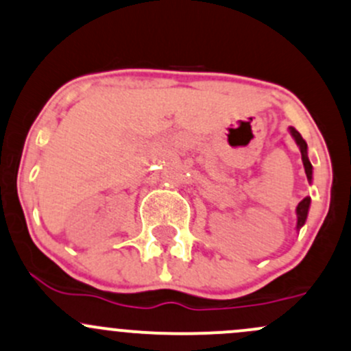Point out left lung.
I'll return each mask as SVG.
<instances>
[{
	"instance_id": "left-lung-1",
	"label": "left lung",
	"mask_w": 351,
	"mask_h": 351,
	"mask_svg": "<svg viewBox=\"0 0 351 351\" xmlns=\"http://www.w3.org/2000/svg\"><path fill=\"white\" fill-rule=\"evenodd\" d=\"M289 134L293 136V139L296 141V145L301 151V160H302V166H304L306 176H308V182L313 183V165L308 158V145H306V141L302 139V136L294 128H289ZM309 205H311V198L306 197L304 200H301L296 206V217H298L296 230L298 232H300L302 225L306 223V219H308V212H309Z\"/></svg>"
}]
</instances>
